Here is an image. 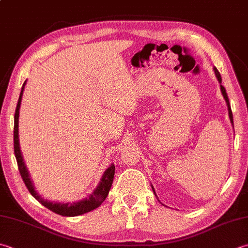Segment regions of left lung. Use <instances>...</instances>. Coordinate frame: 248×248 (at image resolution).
I'll use <instances>...</instances> for the list:
<instances>
[{
    "label": "left lung",
    "instance_id": "obj_1",
    "mask_svg": "<svg viewBox=\"0 0 248 248\" xmlns=\"http://www.w3.org/2000/svg\"><path fill=\"white\" fill-rule=\"evenodd\" d=\"M214 72H215V75H216V77H217V79H218V81L220 82V90H221V93H222V95H224V99H225V101H226V103H227V106H228V113H229V118H230V121H231V124H232V127H233V116H232V110H231V106H230V103H229V99H228V95H227V92H226V89H225V87L221 85V76H220V74H219V72H218V70L216 69V67L214 66ZM152 188H153V191H154V193H155V196L157 197V195H156V192H155V189H154V187H153V185H152Z\"/></svg>",
    "mask_w": 248,
    "mask_h": 248
}]
</instances>
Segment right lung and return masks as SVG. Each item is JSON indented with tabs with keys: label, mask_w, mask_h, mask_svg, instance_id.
Returning a JSON list of instances; mask_svg holds the SVG:
<instances>
[{
	"label": "right lung",
	"mask_w": 248,
	"mask_h": 248,
	"mask_svg": "<svg viewBox=\"0 0 248 248\" xmlns=\"http://www.w3.org/2000/svg\"><path fill=\"white\" fill-rule=\"evenodd\" d=\"M27 80L23 82L20 95H19L18 99V104L16 108V113H15V124H14V150H15V157H16L17 163H18V169L19 172H20V175L23 179L24 184L28 188L29 192L36 199V200L41 203L42 205L47 207L48 210L52 211L56 214H59L61 216H67V217H73V216H78L82 215L85 213H88L93 211L94 208L99 207L103 201L108 197V192L110 190L111 184H113L114 179V174H115V166L113 163L106 169V171L103 173V175L101 177V181L98 184V186L93 190V192L89 195L85 199H81L80 201L73 202V203H62V202H51L48 200H44V199L38 195L37 191L35 190V187H34V184L31 179L30 174H29L28 169L26 167V163L23 161V157L20 150V144H19V109H20L21 105V100H22V94L24 90V86H26Z\"/></svg>",
	"instance_id": "add662e5"
}]
</instances>
